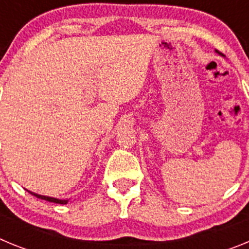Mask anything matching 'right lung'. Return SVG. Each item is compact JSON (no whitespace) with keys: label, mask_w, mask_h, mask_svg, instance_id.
<instances>
[{"label":"right lung","mask_w":249,"mask_h":249,"mask_svg":"<svg viewBox=\"0 0 249 249\" xmlns=\"http://www.w3.org/2000/svg\"><path fill=\"white\" fill-rule=\"evenodd\" d=\"M28 192H30L31 195L36 196L37 198L45 199V201H48V202H53V203H58V204H67V202H68V199H58V198H53V197H47V196H41V195H37V193L31 192V191H28Z\"/></svg>","instance_id":"add662e5"}]
</instances>
